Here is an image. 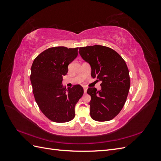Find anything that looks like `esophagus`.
Returning a JSON list of instances; mask_svg holds the SVG:
<instances>
[{
  "label": "esophagus",
  "mask_w": 161,
  "mask_h": 161,
  "mask_svg": "<svg viewBox=\"0 0 161 161\" xmlns=\"http://www.w3.org/2000/svg\"><path fill=\"white\" fill-rule=\"evenodd\" d=\"M86 91H87V88H86V87H85V88H84V92H85V93H86Z\"/></svg>",
  "instance_id": "34e87169"
}]
</instances>
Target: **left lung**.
Segmentation results:
<instances>
[{
    "label": "left lung",
    "instance_id": "1",
    "mask_svg": "<svg viewBox=\"0 0 161 161\" xmlns=\"http://www.w3.org/2000/svg\"><path fill=\"white\" fill-rule=\"evenodd\" d=\"M91 68V77L100 81L101 89L89 87L90 115L97 121L114 119L122 109L130 86L129 70L121 56L111 48L95 45L79 48Z\"/></svg>",
    "mask_w": 161,
    "mask_h": 161
}]
</instances>
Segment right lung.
I'll list each match as a JSON object with an SVG mask.
<instances>
[{"instance_id":"obj_1","label":"right lung","mask_w":161,"mask_h":161,"mask_svg":"<svg viewBox=\"0 0 161 161\" xmlns=\"http://www.w3.org/2000/svg\"><path fill=\"white\" fill-rule=\"evenodd\" d=\"M78 49L50 47L38 55L31 66L30 80L36 103L42 113L54 122L74 119L75 105L83 95V88L79 85L67 89L62 85V78L77 57Z\"/></svg>"}]
</instances>
